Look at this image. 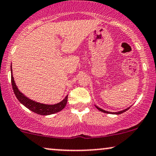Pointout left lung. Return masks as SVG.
<instances>
[{
	"label": "left lung",
	"instance_id": "8db88e82",
	"mask_svg": "<svg viewBox=\"0 0 156 156\" xmlns=\"http://www.w3.org/2000/svg\"><path fill=\"white\" fill-rule=\"evenodd\" d=\"M95 107H96L98 109V110L101 111V112H102L106 113V114H122V113H124L125 112H126L127 110H128V109L130 108V107H128V108H125V109H124V110H122V111H120V112H107V111L103 110V109L99 108V107L97 106V105H95Z\"/></svg>",
	"mask_w": 156,
	"mask_h": 156
}]
</instances>
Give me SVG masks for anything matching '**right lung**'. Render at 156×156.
<instances>
[{"mask_svg":"<svg viewBox=\"0 0 156 156\" xmlns=\"http://www.w3.org/2000/svg\"><path fill=\"white\" fill-rule=\"evenodd\" d=\"M11 74H12L11 78H12V89H13L16 98L23 105H25L27 108L31 110V112H34L36 114H40V115H51V114L61 112L67 105L68 95L66 96L64 98V100H62L59 103L53 105L44 104V103H40L38 102L32 101V100L27 98L26 95H24L16 86L13 75H12V66H11Z\"/></svg>","mask_w":156,"mask_h":156,"instance_id":"obj_1","label":"right lung"}]
</instances>
